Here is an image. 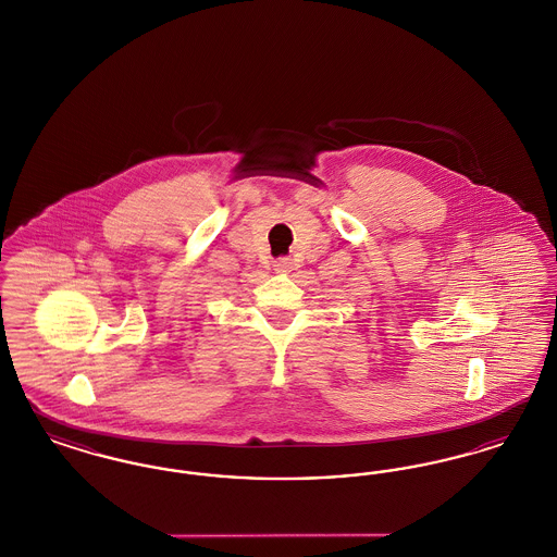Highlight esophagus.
<instances>
[{"mask_svg": "<svg viewBox=\"0 0 557 557\" xmlns=\"http://www.w3.org/2000/svg\"><path fill=\"white\" fill-rule=\"evenodd\" d=\"M273 267H275L277 273L286 275V273H290L292 269H294V263H292V259H288V257H282V259L273 261Z\"/></svg>", "mask_w": 557, "mask_h": 557, "instance_id": "1", "label": "esophagus"}]
</instances>
